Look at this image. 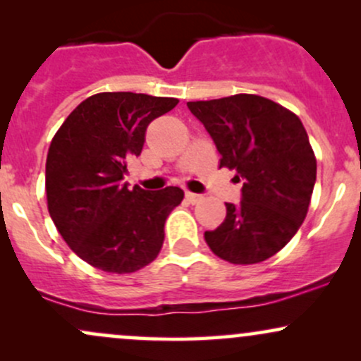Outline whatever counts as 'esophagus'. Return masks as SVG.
Returning <instances> with one entry per match:
<instances>
[{"instance_id": "34e87169", "label": "esophagus", "mask_w": 361, "mask_h": 361, "mask_svg": "<svg viewBox=\"0 0 361 361\" xmlns=\"http://www.w3.org/2000/svg\"><path fill=\"white\" fill-rule=\"evenodd\" d=\"M185 197H186V200L190 202V204H198V202L202 200V195H198V193H192V192H186L185 193Z\"/></svg>"}]
</instances>
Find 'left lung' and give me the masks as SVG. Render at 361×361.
<instances>
[{"mask_svg":"<svg viewBox=\"0 0 361 361\" xmlns=\"http://www.w3.org/2000/svg\"><path fill=\"white\" fill-rule=\"evenodd\" d=\"M186 105L214 139L221 168L235 169L243 181L241 204H226V219L207 231V244L234 264L271 258L299 231L316 183V156L300 118L247 93Z\"/></svg>","mask_w":361,"mask_h":361,"instance_id":"1","label":"left lung"}]
</instances>
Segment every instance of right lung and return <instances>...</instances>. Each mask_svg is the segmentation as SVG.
<instances>
[{
    "mask_svg": "<svg viewBox=\"0 0 361 361\" xmlns=\"http://www.w3.org/2000/svg\"><path fill=\"white\" fill-rule=\"evenodd\" d=\"M176 98L97 93L74 109L54 135L45 163L47 209L82 261L109 273H134L159 255L164 222L183 190L146 192L123 183L127 159L139 156L152 120Z\"/></svg>",
    "mask_w": 361,
    "mask_h": 361,
    "instance_id": "obj_1",
    "label": "right lung"
}]
</instances>
